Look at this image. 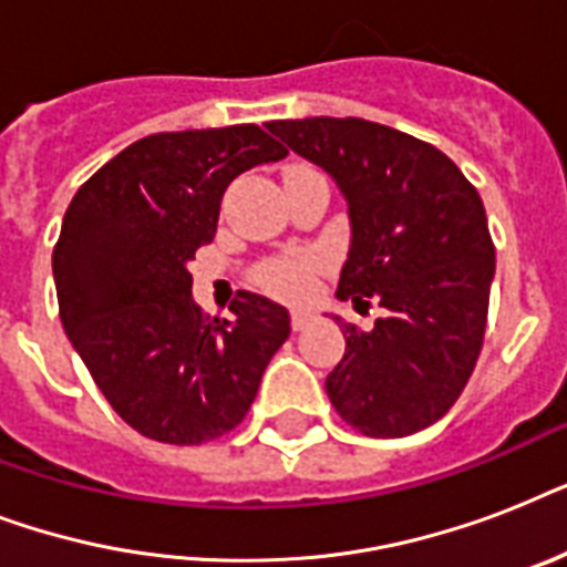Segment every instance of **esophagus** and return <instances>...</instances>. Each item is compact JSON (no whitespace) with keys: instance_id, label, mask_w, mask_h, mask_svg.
Here are the masks:
<instances>
[{"instance_id":"esophagus-1","label":"esophagus","mask_w":567,"mask_h":567,"mask_svg":"<svg viewBox=\"0 0 567 567\" xmlns=\"http://www.w3.org/2000/svg\"><path fill=\"white\" fill-rule=\"evenodd\" d=\"M311 318H315V315H311V309H293L291 311V327L300 332V329L309 327Z\"/></svg>"}]
</instances>
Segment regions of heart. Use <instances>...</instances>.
I'll return each instance as SVG.
<instances>
[{
    "mask_svg": "<svg viewBox=\"0 0 567 567\" xmlns=\"http://www.w3.org/2000/svg\"><path fill=\"white\" fill-rule=\"evenodd\" d=\"M261 282L276 291L300 293L306 291V285L311 279V261L306 258H276L270 265L261 267Z\"/></svg>",
    "mask_w": 567,
    "mask_h": 567,
    "instance_id": "heart-1",
    "label": "heart"
}]
</instances>
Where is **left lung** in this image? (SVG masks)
<instances>
[{
	"mask_svg": "<svg viewBox=\"0 0 567 567\" xmlns=\"http://www.w3.org/2000/svg\"><path fill=\"white\" fill-rule=\"evenodd\" d=\"M347 203L338 300H379L373 329L341 323L327 394L350 426L403 439L447 414L483 347L494 244L483 199L432 144L359 117L267 123Z\"/></svg>",
	"mask_w": 567,
	"mask_h": 567,
	"instance_id": "left-lung-1",
	"label": "left lung"
}]
</instances>
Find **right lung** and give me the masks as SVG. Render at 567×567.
Wrapping results in <instances>:
<instances>
[{"mask_svg": "<svg viewBox=\"0 0 567 567\" xmlns=\"http://www.w3.org/2000/svg\"><path fill=\"white\" fill-rule=\"evenodd\" d=\"M282 155L252 123L162 132L114 155L66 208L52 252L61 323L111 409L146 439L203 444L235 430L291 336L288 309L252 291L231 318H203L188 270L214 240L226 188Z\"/></svg>", "mask_w": 567, "mask_h": 567, "instance_id": "1", "label": "right lung"}]
</instances>
